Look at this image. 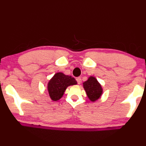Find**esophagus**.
Masks as SVG:
<instances>
[{
    "mask_svg": "<svg viewBox=\"0 0 146 146\" xmlns=\"http://www.w3.org/2000/svg\"><path fill=\"white\" fill-rule=\"evenodd\" d=\"M76 82H77L78 84H80L81 83V78L80 77H76Z\"/></svg>",
    "mask_w": 146,
    "mask_h": 146,
    "instance_id": "1",
    "label": "esophagus"
}]
</instances>
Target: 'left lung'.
Returning <instances> with one entry per match:
<instances>
[{"label":"left lung","mask_w":146,"mask_h":146,"mask_svg":"<svg viewBox=\"0 0 146 146\" xmlns=\"http://www.w3.org/2000/svg\"><path fill=\"white\" fill-rule=\"evenodd\" d=\"M83 86L88 98L93 102L98 100L102 95V87L93 76H90L87 81L83 83Z\"/></svg>","instance_id":"8db88e82"}]
</instances>
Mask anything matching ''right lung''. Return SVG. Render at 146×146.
Segmentation results:
<instances>
[{
	"label": "right lung",
	"mask_w": 146,
	"mask_h": 146,
	"mask_svg": "<svg viewBox=\"0 0 146 146\" xmlns=\"http://www.w3.org/2000/svg\"><path fill=\"white\" fill-rule=\"evenodd\" d=\"M76 84V80L72 76L66 75L62 73H56L48 83V90L49 96L53 100H58L62 97L68 86Z\"/></svg>",
	"instance_id": "obj_1"
}]
</instances>
